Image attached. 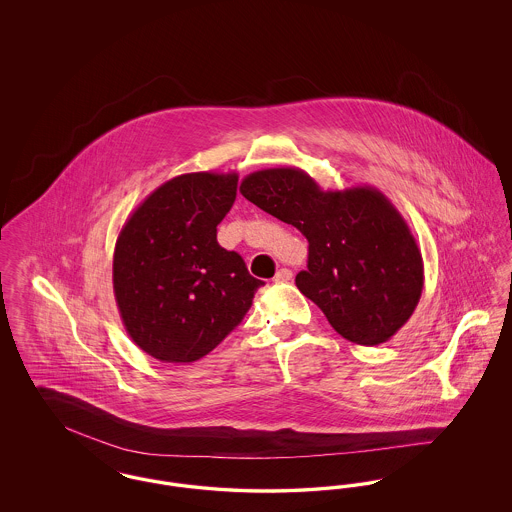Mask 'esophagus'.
I'll return each mask as SVG.
<instances>
[{"mask_svg": "<svg viewBox=\"0 0 512 512\" xmlns=\"http://www.w3.org/2000/svg\"><path fill=\"white\" fill-rule=\"evenodd\" d=\"M288 280H292V270H290V268H280V270L274 274V278H272V282H276V284L288 282Z\"/></svg>", "mask_w": 512, "mask_h": 512, "instance_id": "1", "label": "esophagus"}]
</instances>
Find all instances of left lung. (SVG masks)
<instances>
[{"label":"left lung","mask_w":512,"mask_h":512,"mask_svg":"<svg viewBox=\"0 0 512 512\" xmlns=\"http://www.w3.org/2000/svg\"><path fill=\"white\" fill-rule=\"evenodd\" d=\"M240 192L307 238V270L295 286L341 338L380 345L411 318L424 263L409 224L380 190L324 192L307 172L282 167L247 174Z\"/></svg>","instance_id":"8db88e82"}]
</instances>
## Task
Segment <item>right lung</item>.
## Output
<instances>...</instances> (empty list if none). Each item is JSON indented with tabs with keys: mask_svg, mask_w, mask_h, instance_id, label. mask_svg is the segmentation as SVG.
<instances>
[{
	"mask_svg": "<svg viewBox=\"0 0 512 512\" xmlns=\"http://www.w3.org/2000/svg\"><path fill=\"white\" fill-rule=\"evenodd\" d=\"M236 186V172L174 176L122 226L113 255L117 307L128 336L161 363H194L213 351L263 286L217 242Z\"/></svg>",
	"mask_w": 512,
	"mask_h": 512,
	"instance_id": "obj_1",
	"label": "right lung"
}]
</instances>
